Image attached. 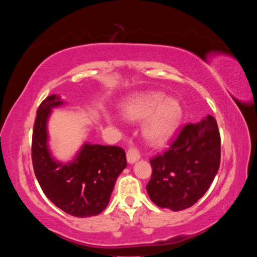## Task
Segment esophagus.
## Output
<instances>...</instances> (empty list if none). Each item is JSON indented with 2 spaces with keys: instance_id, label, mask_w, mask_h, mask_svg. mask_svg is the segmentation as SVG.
Returning a JSON list of instances; mask_svg holds the SVG:
<instances>
[{
  "instance_id": "obj_1",
  "label": "esophagus",
  "mask_w": 257,
  "mask_h": 257,
  "mask_svg": "<svg viewBox=\"0 0 257 257\" xmlns=\"http://www.w3.org/2000/svg\"><path fill=\"white\" fill-rule=\"evenodd\" d=\"M141 158V153H139V151L137 147H130L127 152V161L129 163H134L136 162V161Z\"/></svg>"
}]
</instances>
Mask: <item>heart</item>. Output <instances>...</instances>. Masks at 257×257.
<instances>
[{
    "label": "heart",
    "instance_id": "1",
    "mask_svg": "<svg viewBox=\"0 0 257 257\" xmlns=\"http://www.w3.org/2000/svg\"><path fill=\"white\" fill-rule=\"evenodd\" d=\"M128 120L142 121L143 136L153 146L164 145L176 133L181 120V107L176 99L162 93H142L129 98L122 106Z\"/></svg>",
    "mask_w": 257,
    "mask_h": 257
}]
</instances>
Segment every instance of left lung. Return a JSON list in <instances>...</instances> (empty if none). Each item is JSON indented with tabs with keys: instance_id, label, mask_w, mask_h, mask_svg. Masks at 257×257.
Returning <instances> with one entry per match:
<instances>
[{
	"instance_id": "8db88e82",
	"label": "left lung",
	"mask_w": 257,
	"mask_h": 257,
	"mask_svg": "<svg viewBox=\"0 0 257 257\" xmlns=\"http://www.w3.org/2000/svg\"><path fill=\"white\" fill-rule=\"evenodd\" d=\"M220 158V133L212 115L184 125L169 150L150 161L153 171L146 189L152 202L172 211L193 206L210 188Z\"/></svg>"
}]
</instances>
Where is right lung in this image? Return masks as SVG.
Listing matches in <instances>:
<instances>
[{"label": "right lung", "mask_w": 257, "mask_h": 257, "mask_svg": "<svg viewBox=\"0 0 257 257\" xmlns=\"http://www.w3.org/2000/svg\"><path fill=\"white\" fill-rule=\"evenodd\" d=\"M63 104L58 95L47 96L37 110L33 129L32 160L38 184L47 198L68 214L87 217L105 210L116 178L127 167L119 146L85 144L76 159L62 164L47 145V119L52 108Z\"/></svg>", "instance_id": "obj_1"}]
</instances>
